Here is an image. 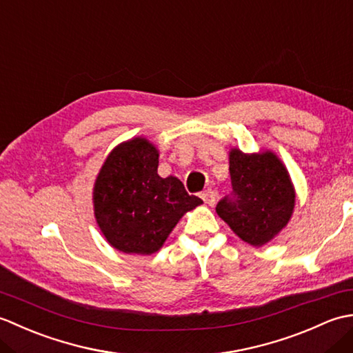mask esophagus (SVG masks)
Returning <instances> with one entry per match:
<instances>
[{
    "label": "esophagus",
    "mask_w": 353,
    "mask_h": 353,
    "mask_svg": "<svg viewBox=\"0 0 353 353\" xmlns=\"http://www.w3.org/2000/svg\"><path fill=\"white\" fill-rule=\"evenodd\" d=\"M201 199H203L205 203L209 206H214L216 203V194L212 190H206L201 192Z\"/></svg>",
    "instance_id": "esophagus-1"
}]
</instances>
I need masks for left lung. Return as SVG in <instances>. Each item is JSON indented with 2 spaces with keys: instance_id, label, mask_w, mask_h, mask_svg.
<instances>
[{
  "instance_id": "obj_1",
  "label": "left lung",
  "mask_w": 353,
  "mask_h": 353,
  "mask_svg": "<svg viewBox=\"0 0 353 353\" xmlns=\"http://www.w3.org/2000/svg\"><path fill=\"white\" fill-rule=\"evenodd\" d=\"M229 163L232 192L215 211L243 241L264 245L287 226L294 208L288 172L268 152L244 154L235 148Z\"/></svg>"
}]
</instances>
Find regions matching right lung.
<instances>
[{
	"label": "right lung",
	"instance_id": "right-lung-1",
	"mask_svg": "<svg viewBox=\"0 0 353 353\" xmlns=\"http://www.w3.org/2000/svg\"><path fill=\"white\" fill-rule=\"evenodd\" d=\"M159 153L147 139L118 145L95 181V219L110 245L124 253L152 254L170 232L203 201L176 177L157 174Z\"/></svg>",
	"mask_w": 353,
	"mask_h": 353
}]
</instances>
